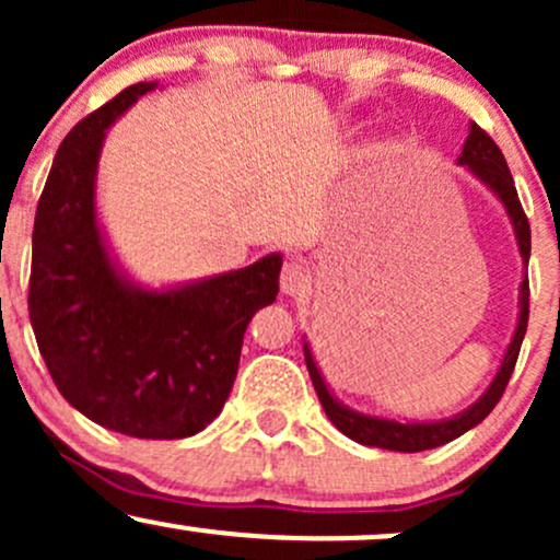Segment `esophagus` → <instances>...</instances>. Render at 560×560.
<instances>
[{
  "label": "esophagus",
  "mask_w": 560,
  "mask_h": 560,
  "mask_svg": "<svg viewBox=\"0 0 560 560\" xmlns=\"http://www.w3.org/2000/svg\"><path fill=\"white\" fill-rule=\"evenodd\" d=\"M311 287V268L302 260H287L281 268V292L300 294Z\"/></svg>",
  "instance_id": "esophagus-1"
}]
</instances>
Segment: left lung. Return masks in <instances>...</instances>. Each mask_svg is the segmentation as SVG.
Segmentation results:
<instances>
[{
  "label": "left lung",
  "mask_w": 560,
  "mask_h": 560,
  "mask_svg": "<svg viewBox=\"0 0 560 560\" xmlns=\"http://www.w3.org/2000/svg\"><path fill=\"white\" fill-rule=\"evenodd\" d=\"M458 163L468 165L481 182L490 186L494 195L503 199L508 215H511L513 231H516L522 258L529 262V249H532L529 218H526L522 202H518L516 184H513L511 171H508L503 152H500V147L494 144L492 137L485 131V128L471 124V133H468ZM526 324H529V279L522 281V313H518L516 334H513L511 345H508V352L503 363H500L498 376L492 378L490 389H487L485 395H481L479 400L468 410H464L460 416H453V419L436 421V423H400V421L374 419V416L355 413V410L345 408V405L334 400L331 392L326 389L324 376H320L318 365L313 361L307 345H305V363H307V371H311L313 387L318 392V400L324 405L329 421L339 429V432L369 447L397 450V453H421V450H432V447L445 445V442H453L455 436H460L464 432H468V429H474L477 423H481L492 413V408L498 405V400L503 397V392L508 387V378H511L513 369H516L518 350H522L524 334H526Z\"/></svg>",
  "instance_id": "obj_1"
}]
</instances>
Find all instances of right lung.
Listing matches in <instances>:
<instances>
[{
    "mask_svg": "<svg viewBox=\"0 0 560 560\" xmlns=\"http://www.w3.org/2000/svg\"><path fill=\"white\" fill-rule=\"evenodd\" d=\"M155 83H133L73 126L38 197L28 313L60 395L139 440H182L221 413L255 311L279 294L281 255L171 292L113 268L94 218L102 139Z\"/></svg>",
    "mask_w": 560,
    "mask_h": 560,
    "instance_id": "1",
    "label": "right lung"
}]
</instances>
